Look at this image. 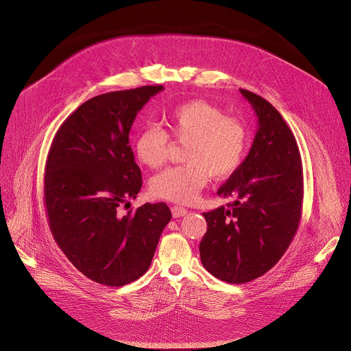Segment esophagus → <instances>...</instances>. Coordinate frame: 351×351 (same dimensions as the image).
I'll return each mask as SVG.
<instances>
[{"instance_id":"1","label":"esophagus","mask_w":351,"mask_h":351,"mask_svg":"<svg viewBox=\"0 0 351 351\" xmlns=\"http://www.w3.org/2000/svg\"><path fill=\"white\" fill-rule=\"evenodd\" d=\"M172 215H173V217H182V216H184V215H187V209L186 208H183V206H179V205H175V206H172Z\"/></svg>"}]
</instances>
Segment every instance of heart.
<instances>
[{"label": "heart", "mask_w": 351, "mask_h": 351, "mask_svg": "<svg viewBox=\"0 0 351 351\" xmlns=\"http://www.w3.org/2000/svg\"><path fill=\"white\" fill-rule=\"evenodd\" d=\"M167 132L158 127H145L134 141L138 161L149 168L164 164L169 137L179 143L182 160L179 167L168 168L150 182L153 194L178 204H190L205 187L209 176L221 179L234 173L248 149L245 125L224 115V111L205 100L182 103L164 114Z\"/></svg>", "instance_id": "1"}]
</instances>
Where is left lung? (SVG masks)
<instances>
[{
  "instance_id": "left-lung-1",
  "label": "left lung",
  "mask_w": 351,
  "mask_h": 351,
  "mask_svg": "<svg viewBox=\"0 0 351 351\" xmlns=\"http://www.w3.org/2000/svg\"><path fill=\"white\" fill-rule=\"evenodd\" d=\"M258 117L252 147L217 190L228 208L202 213L199 243L204 267L230 284L267 273L288 250L302 216L303 171L296 139L281 114L262 96L240 89Z\"/></svg>"
}]
</instances>
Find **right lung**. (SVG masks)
<instances>
[{"instance_id":"1","label":"right lung","mask_w":351,"mask_h":351,"mask_svg":"<svg viewBox=\"0 0 351 351\" xmlns=\"http://www.w3.org/2000/svg\"><path fill=\"white\" fill-rule=\"evenodd\" d=\"M162 89L147 85L86 100L62 124L48 154L44 195L52 236L75 269L103 285L142 277L172 217L164 202L120 213L142 189L132 124Z\"/></svg>"}]
</instances>
